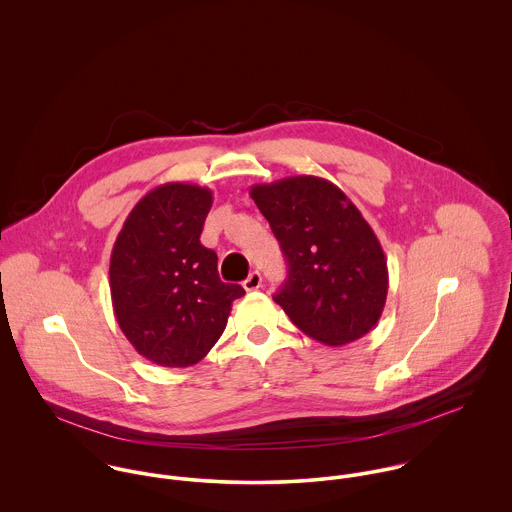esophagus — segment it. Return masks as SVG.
Masks as SVG:
<instances>
[{"label": "esophagus", "mask_w": 512, "mask_h": 512, "mask_svg": "<svg viewBox=\"0 0 512 512\" xmlns=\"http://www.w3.org/2000/svg\"><path fill=\"white\" fill-rule=\"evenodd\" d=\"M244 290L246 292H254V290H258L260 286H262V276H260V272H252L246 280H244Z\"/></svg>", "instance_id": "obj_1"}]
</instances>
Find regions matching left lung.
<instances>
[{
	"label": "left lung",
	"instance_id": "8db88e82",
	"mask_svg": "<svg viewBox=\"0 0 512 512\" xmlns=\"http://www.w3.org/2000/svg\"><path fill=\"white\" fill-rule=\"evenodd\" d=\"M250 197L288 260V280L274 301L293 325L329 347L366 335L386 303L388 268L351 199L313 175L254 185Z\"/></svg>",
	"mask_w": 512,
	"mask_h": 512
}]
</instances>
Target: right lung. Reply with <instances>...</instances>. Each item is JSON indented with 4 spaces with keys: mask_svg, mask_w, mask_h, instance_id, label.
Listing matches in <instances>:
<instances>
[{
    "mask_svg": "<svg viewBox=\"0 0 512 512\" xmlns=\"http://www.w3.org/2000/svg\"><path fill=\"white\" fill-rule=\"evenodd\" d=\"M213 191L165 183L138 201L110 256L118 325L153 365H197L219 341L244 290L220 282L217 254L201 244Z\"/></svg>",
    "mask_w": 512,
    "mask_h": 512,
    "instance_id": "add662e5",
    "label": "right lung"
}]
</instances>
